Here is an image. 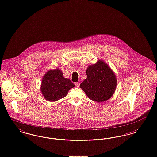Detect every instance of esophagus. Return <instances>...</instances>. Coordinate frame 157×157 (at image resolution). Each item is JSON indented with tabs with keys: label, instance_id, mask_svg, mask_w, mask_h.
<instances>
[{
	"label": "esophagus",
	"instance_id": "obj_1",
	"mask_svg": "<svg viewBox=\"0 0 157 157\" xmlns=\"http://www.w3.org/2000/svg\"><path fill=\"white\" fill-rule=\"evenodd\" d=\"M79 85H80V83H79V82L75 83V86L76 87H79Z\"/></svg>",
	"mask_w": 157,
	"mask_h": 157
}]
</instances>
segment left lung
<instances>
[{
	"label": "left lung",
	"mask_w": 157,
	"mask_h": 157,
	"mask_svg": "<svg viewBox=\"0 0 157 157\" xmlns=\"http://www.w3.org/2000/svg\"><path fill=\"white\" fill-rule=\"evenodd\" d=\"M87 78L80 85V88L89 98L97 102L110 99L117 85L116 78L112 69L102 61L89 66L86 69Z\"/></svg>",
	"instance_id": "left-lung-1"
}]
</instances>
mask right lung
<instances>
[{"mask_svg":"<svg viewBox=\"0 0 157 157\" xmlns=\"http://www.w3.org/2000/svg\"><path fill=\"white\" fill-rule=\"evenodd\" d=\"M74 86L69 79L63 78L61 70H50L43 78L41 91L46 100L56 101L65 97Z\"/></svg>","mask_w":157,"mask_h":157,"instance_id":"obj_1","label":"right lung"}]
</instances>
